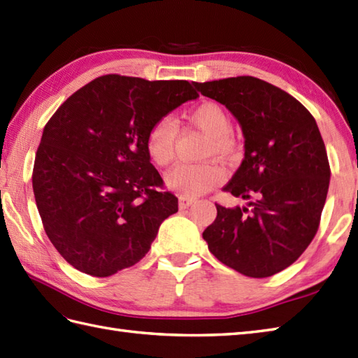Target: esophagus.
I'll list each match as a JSON object with an SVG mask.
<instances>
[{"label":"esophagus","mask_w":358,"mask_h":358,"mask_svg":"<svg viewBox=\"0 0 358 358\" xmlns=\"http://www.w3.org/2000/svg\"><path fill=\"white\" fill-rule=\"evenodd\" d=\"M194 204V199L192 198H187V196H180V199H178V206H180V209L181 210H185V209H189L190 206Z\"/></svg>","instance_id":"34e87169"}]
</instances>
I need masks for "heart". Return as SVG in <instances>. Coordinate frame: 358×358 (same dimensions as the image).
Masks as SVG:
<instances>
[{
	"label": "heart",
	"instance_id": "heart-1",
	"mask_svg": "<svg viewBox=\"0 0 358 358\" xmlns=\"http://www.w3.org/2000/svg\"><path fill=\"white\" fill-rule=\"evenodd\" d=\"M189 120L206 136H209V141L204 148L206 157L215 154L222 159H229L236 152L235 140L230 137L231 120L222 106L213 102H204L190 111ZM177 129V122L166 115L157 120L148 131L146 151L149 159L159 168H166L173 160ZM224 178H226V171L220 164L199 163L177 166L166 176L164 182L182 196L196 198L218 186Z\"/></svg>",
	"mask_w": 358,
	"mask_h": 358
}]
</instances>
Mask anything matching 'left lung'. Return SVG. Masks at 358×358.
Segmentation results:
<instances>
[{
  "label": "left lung",
  "instance_id": "8db88e82",
  "mask_svg": "<svg viewBox=\"0 0 358 358\" xmlns=\"http://www.w3.org/2000/svg\"><path fill=\"white\" fill-rule=\"evenodd\" d=\"M194 87L238 120L244 160L226 192L243 207L217 204L203 231L212 255L248 278H268L289 267L319 229L329 187V163L317 123L284 90L252 76Z\"/></svg>",
  "mask_w": 358,
  "mask_h": 358
}]
</instances>
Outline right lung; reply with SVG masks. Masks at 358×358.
Masks as SVG:
<instances>
[{
    "label": "right lung",
    "instance_id": "1",
    "mask_svg": "<svg viewBox=\"0 0 358 358\" xmlns=\"http://www.w3.org/2000/svg\"><path fill=\"white\" fill-rule=\"evenodd\" d=\"M198 93L187 80L106 74L78 90L45 124L33 194L64 259L96 278L137 264L178 212L146 151L152 124Z\"/></svg>",
    "mask_w": 358,
    "mask_h": 358
}]
</instances>
